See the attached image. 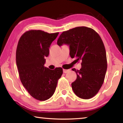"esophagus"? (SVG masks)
Here are the masks:
<instances>
[{"label": "esophagus", "mask_w": 123, "mask_h": 123, "mask_svg": "<svg viewBox=\"0 0 123 123\" xmlns=\"http://www.w3.org/2000/svg\"><path fill=\"white\" fill-rule=\"evenodd\" d=\"M70 71L69 69H63V73H64V74H66V73L68 72L69 71Z\"/></svg>", "instance_id": "1"}]
</instances>
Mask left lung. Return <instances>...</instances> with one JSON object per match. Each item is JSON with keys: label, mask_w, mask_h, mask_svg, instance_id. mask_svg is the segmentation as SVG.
<instances>
[{"label": "left lung", "mask_w": 123, "mask_h": 123, "mask_svg": "<svg viewBox=\"0 0 123 123\" xmlns=\"http://www.w3.org/2000/svg\"><path fill=\"white\" fill-rule=\"evenodd\" d=\"M57 44L68 45L71 58L81 61L79 70L72 69L77 74L76 80L71 83L74 93L84 99L93 97L103 84L107 68L105 46L100 36L91 28L77 27L62 33Z\"/></svg>", "instance_id": "8db88e82"}]
</instances>
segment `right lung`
<instances>
[{
    "label": "right lung",
    "instance_id": "1",
    "mask_svg": "<svg viewBox=\"0 0 123 123\" xmlns=\"http://www.w3.org/2000/svg\"><path fill=\"white\" fill-rule=\"evenodd\" d=\"M58 34L30 30L18 41L16 60L20 79L30 95L38 100H48L53 96L63 74L61 68L52 70L44 67L49 48Z\"/></svg>",
    "mask_w": 123,
    "mask_h": 123
}]
</instances>
